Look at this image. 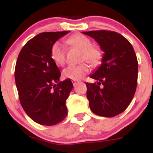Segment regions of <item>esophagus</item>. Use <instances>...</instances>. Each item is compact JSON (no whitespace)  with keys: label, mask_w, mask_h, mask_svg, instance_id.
Listing matches in <instances>:
<instances>
[{"label":"esophagus","mask_w":153,"mask_h":153,"mask_svg":"<svg viewBox=\"0 0 153 153\" xmlns=\"http://www.w3.org/2000/svg\"><path fill=\"white\" fill-rule=\"evenodd\" d=\"M79 81H78V80H72V82H73V85H74V86H75V85H76V84L77 83H78V82Z\"/></svg>","instance_id":"34e87169"}]
</instances>
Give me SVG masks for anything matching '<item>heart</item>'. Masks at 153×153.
<instances>
[{
	"instance_id": "1",
	"label": "heart",
	"mask_w": 153,
	"mask_h": 153,
	"mask_svg": "<svg viewBox=\"0 0 153 153\" xmlns=\"http://www.w3.org/2000/svg\"><path fill=\"white\" fill-rule=\"evenodd\" d=\"M67 44L72 47L81 50L80 59L86 60L93 67H96L101 64L103 53L99 47L92 46V42L88 37L81 34H76L71 36L67 40ZM66 52L61 43H54L51 48V58L57 65L62 66L65 62ZM90 71V67L85 62L78 65H69L62 71L65 78L73 80H78L85 76Z\"/></svg>"
}]
</instances>
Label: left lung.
<instances>
[{
	"instance_id": "left-lung-1",
	"label": "left lung",
	"mask_w": 153,
	"mask_h": 153,
	"mask_svg": "<svg viewBox=\"0 0 153 153\" xmlns=\"http://www.w3.org/2000/svg\"><path fill=\"white\" fill-rule=\"evenodd\" d=\"M82 34L94 39L104 52L101 65L90 75L99 80L98 83H85L89 106L96 115L115 117L127 108L136 91V54L127 39L115 31H90Z\"/></svg>"
}]
</instances>
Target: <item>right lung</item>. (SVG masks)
Listing matches in <instances>:
<instances>
[{
  "label": "right lung",
  "instance_id": "add662e5",
  "mask_svg": "<svg viewBox=\"0 0 153 153\" xmlns=\"http://www.w3.org/2000/svg\"><path fill=\"white\" fill-rule=\"evenodd\" d=\"M69 32L39 34L26 43L17 59L15 81L21 104L42 125H55L68 114L65 101L73 85L70 79L59 81L61 73L51 58V48Z\"/></svg>",
  "mask_w": 153,
  "mask_h": 153
}]
</instances>
